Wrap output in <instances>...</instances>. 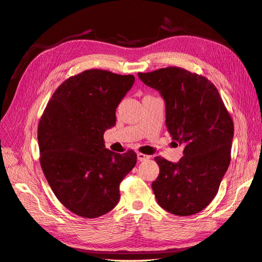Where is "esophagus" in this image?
Listing matches in <instances>:
<instances>
[{"instance_id":"esophagus-1","label":"esophagus","mask_w":262,"mask_h":262,"mask_svg":"<svg viewBox=\"0 0 262 262\" xmlns=\"http://www.w3.org/2000/svg\"><path fill=\"white\" fill-rule=\"evenodd\" d=\"M148 158H149V156H148V155H146V154H143V153H138V160H139L140 162L147 161Z\"/></svg>"}]
</instances>
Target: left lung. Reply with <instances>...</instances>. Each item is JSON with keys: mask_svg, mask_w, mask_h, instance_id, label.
I'll list each match as a JSON object with an SVG mask.
<instances>
[{"mask_svg": "<svg viewBox=\"0 0 262 262\" xmlns=\"http://www.w3.org/2000/svg\"><path fill=\"white\" fill-rule=\"evenodd\" d=\"M138 75L161 93L166 125L172 140L184 146L178 163L154 158L160 166L152 184L156 201L175 215H192L214 199L231 163L232 117L215 85L202 75L177 67Z\"/></svg>", "mask_w": 262, "mask_h": 262, "instance_id": "1", "label": "left lung"}]
</instances>
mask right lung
<instances>
[{
  "label": "right lung",
  "instance_id": "1",
  "mask_svg": "<svg viewBox=\"0 0 262 262\" xmlns=\"http://www.w3.org/2000/svg\"><path fill=\"white\" fill-rule=\"evenodd\" d=\"M133 75L92 69L69 77L49 99L38 124L40 165L64 207L93 219L112 211L119 186L137 164V153L105 148L104 133L116 123V109Z\"/></svg>",
  "mask_w": 262,
  "mask_h": 262
}]
</instances>
